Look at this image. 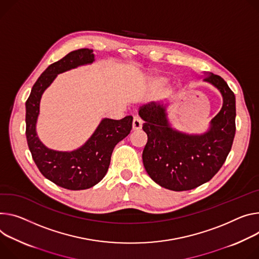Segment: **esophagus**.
Returning <instances> with one entry per match:
<instances>
[{"instance_id": "1", "label": "esophagus", "mask_w": 259, "mask_h": 259, "mask_svg": "<svg viewBox=\"0 0 259 259\" xmlns=\"http://www.w3.org/2000/svg\"><path fill=\"white\" fill-rule=\"evenodd\" d=\"M142 127H143V121L140 120L139 117L134 116L133 122H132V129H133L134 131H136V130L142 129Z\"/></svg>"}]
</instances>
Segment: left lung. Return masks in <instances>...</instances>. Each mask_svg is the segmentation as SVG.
<instances>
[{"label":"left lung","instance_id":"1","mask_svg":"<svg viewBox=\"0 0 259 259\" xmlns=\"http://www.w3.org/2000/svg\"><path fill=\"white\" fill-rule=\"evenodd\" d=\"M205 81L223 96V106L201 135L172 129L165 107L151 102L139 108L148 142L143 152L144 166L151 179L172 191L192 190L208 182L224 164L236 134V97L219 75L209 73Z\"/></svg>","mask_w":259,"mask_h":259}]
</instances>
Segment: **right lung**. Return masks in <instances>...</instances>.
<instances>
[{"instance_id": "add662e5", "label": "right lung", "mask_w": 259, "mask_h": 259, "mask_svg": "<svg viewBox=\"0 0 259 259\" xmlns=\"http://www.w3.org/2000/svg\"><path fill=\"white\" fill-rule=\"evenodd\" d=\"M93 61V50L80 49L69 53L46 68L33 85L26 102V136L33 160L46 179L68 190H83L98 184L108 170L114 147L132 129L131 115L122 120L104 119L88 142L72 152L48 149L39 140L36 122L45 89L59 73Z\"/></svg>"}]
</instances>
